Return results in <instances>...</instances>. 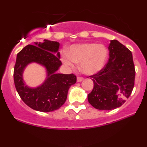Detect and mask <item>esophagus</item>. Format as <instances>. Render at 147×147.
<instances>
[{
	"label": "esophagus",
	"instance_id": "obj_1",
	"mask_svg": "<svg viewBox=\"0 0 147 147\" xmlns=\"http://www.w3.org/2000/svg\"><path fill=\"white\" fill-rule=\"evenodd\" d=\"M83 80H84V78H82V77H77V82H81Z\"/></svg>",
	"mask_w": 147,
	"mask_h": 147
}]
</instances>
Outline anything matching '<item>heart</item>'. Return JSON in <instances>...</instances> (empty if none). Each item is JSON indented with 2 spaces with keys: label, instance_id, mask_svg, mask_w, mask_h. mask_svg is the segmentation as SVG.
Instances as JSON below:
<instances>
[{
  "label": "heart",
  "instance_id": "b5f03b06",
  "mask_svg": "<svg viewBox=\"0 0 147 147\" xmlns=\"http://www.w3.org/2000/svg\"><path fill=\"white\" fill-rule=\"evenodd\" d=\"M108 57L105 46L96 43H84L70 47L68 53L61 55V61L66 66L75 68L79 63V70L86 75H94L105 66Z\"/></svg>",
  "mask_w": 147,
  "mask_h": 147
}]
</instances>
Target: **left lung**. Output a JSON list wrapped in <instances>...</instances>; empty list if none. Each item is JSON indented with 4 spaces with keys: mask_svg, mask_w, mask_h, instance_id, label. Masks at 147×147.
<instances>
[{
    "mask_svg": "<svg viewBox=\"0 0 147 147\" xmlns=\"http://www.w3.org/2000/svg\"><path fill=\"white\" fill-rule=\"evenodd\" d=\"M108 50V63L96 75L90 76L94 88L88 95V102L100 110H112L124 104L135 80L131 52L116 40H111Z\"/></svg>",
    "mask_w": 147,
    "mask_h": 147,
    "instance_id": "8db88e82",
    "label": "left lung"
}]
</instances>
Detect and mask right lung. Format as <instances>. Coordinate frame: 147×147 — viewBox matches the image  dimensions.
I'll use <instances>...</instances> for the list:
<instances>
[{
    "instance_id": "1",
    "label": "right lung",
    "mask_w": 147,
    "mask_h": 147,
    "mask_svg": "<svg viewBox=\"0 0 147 147\" xmlns=\"http://www.w3.org/2000/svg\"><path fill=\"white\" fill-rule=\"evenodd\" d=\"M59 48L58 42L45 39L27 45L17 55L14 84L24 103L34 110L50 112L59 109L66 102L69 88L77 81L73 74L57 72L61 66ZM34 63L45 69L46 78L42 84L31 87L24 81L23 73L26 67Z\"/></svg>"
}]
</instances>
